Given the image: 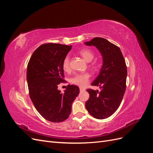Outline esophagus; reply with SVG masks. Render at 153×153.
I'll use <instances>...</instances> for the list:
<instances>
[{
  "label": "esophagus",
  "mask_w": 153,
  "mask_h": 153,
  "mask_svg": "<svg viewBox=\"0 0 153 153\" xmlns=\"http://www.w3.org/2000/svg\"><path fill=\"white\" fill-rule=\"evenodd\" d=\"M85 91L84 89H83V88L80 87V92H83V91Z\"/></svg>",
  "instance_id": "esophagus-1"
}]
</instances>
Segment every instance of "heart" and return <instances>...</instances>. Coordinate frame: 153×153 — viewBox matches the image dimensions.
<instances>
[{"mask_svg": "<svg viewBox=\"0 0 153 153\" xmlns=\"http://www.w3.org/2000/svg\"><path fill=\"white\" fill-rule=\"evenodd\" d=\"M80 55L87 62H91L94 59V55L93 52L89 49H83L80 51ZM70 60L68 56L66 57L64 59L62 62V68L65 71H68L70 69V65H69ZM94 67V66H93ZM90 78V75L88 73H84L82 74H78L75 76L71 78V82L72 84L80 87H85L89 82Z\"/></svg>", "mask_w": 153, "mask_h": 153, "instance_id": "heart-1", "label": "heart"}]
</instances>
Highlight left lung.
<instances>
[{"instance_id":"8db88e82","label":"left lung","mask_w":153,"mask_h":153,"mask_svg":"<svg viewBox=\"0 0 153 153\" xmlns=\"http://www.w3.org/2000/svg\"><path fill=\"white\" fill-rule=\"evenodd\" d=\"M84 44L95 47L103 59L99 75L91 84L101 91L87 90L89 99L85 108L94 118L106 119L117 110L123 98L127 77L126 62L120 48L104 38H94Z\"/></svg>"}]
</instances>
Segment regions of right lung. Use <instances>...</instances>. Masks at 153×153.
<instances>
[{
    "mask_svg": "<svg viewBox=\"0 0 153 153\" xmlns=\"http://www.w3.org/2000/svg\"><path fill=\"white\" fill-rule=\"evenodd\" d=\"M72 46L56 43L41 45L29 60L27 81L29 96L38 112L47 121H65L71 112L72 103L79 87L68 85L63 93L58 85L64 82L62 62Z\"/></svg>",
    "mask_w": 153,
    "mask_h": 153,
    "instance_id": "1",
    "label": "right lung"
}]
</instances>
